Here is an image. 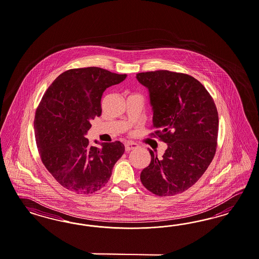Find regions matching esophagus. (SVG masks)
<instances>
[{"label":"esophagus","mask_w":259,"mask_h":259,"mask_svg":"<svg viewBox=\"0 0 259 259\" xmlns=\"http://www.w3.org/2000/svg\"><path fill=\"white\" fill-rule=\"evenodd\" d=\"M135 148H137V144L134 143V142H126V143H125V152H130Z\"/></svg>","instance_id":"1"}]
</instances>
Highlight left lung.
<instances>
[{"mask_svg": "<svg viewBox=\"0 0 259 259\" xmlns=\"http://www.w3.org/2000/svg\"><path fill=\"white\" fill-rule=\"evenodd\" d=\"M136 78L149 89L155 130L151 135L168 145L160 158L150 150L152 160L140 180L154 195L180 194L199 181L215 155L217 107L205 87L187 74L158 70Z\"/></svg>", "mask_w": 259, "mask_h": 259, "instance_id": "1", "label": "left lung"}]
</instances>
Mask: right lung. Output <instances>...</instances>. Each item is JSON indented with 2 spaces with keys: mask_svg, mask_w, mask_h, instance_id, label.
<instances>
[{
  "mask_svg": "<svg viewBox=\"0 0 259 259\" xmlns=\"http://www.w3.org/2000/svg\"><path fill=\"white\" fill-rule=\"evenodd\" d=\"M126 75L99 67L70 69L49 87L35 111L34 132L42 163L69 191L92 194L109 181L125 152L120 141L97 148L85 137L90 121L102 114L106 88Z\"/></svg>",
  "mask_w": 259,
  "mask_h": 259,
  "instance_id": "add662e5",
  "label": "right lung"
}]
</instances>
